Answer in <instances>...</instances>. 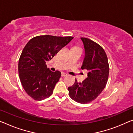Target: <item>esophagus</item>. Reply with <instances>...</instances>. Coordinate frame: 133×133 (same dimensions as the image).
Here are the masks:
<instances>
[{
    "mask_svg": "<svg viewBox=\"0 0 133 133\" xmlns=\"http://www.w3.org/2000/svg\"><path fill=\"white\" fill-rule=\"evenodd\" d=\"M66 76H67V74H66V73H64V72L62 73V77H66Z\"/></svg>",
    "mask_w": 133,
    "mask_h": 133,
    "instance_id": "34e87169",
    "label": "esophagus"
}]
</instances>
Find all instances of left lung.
Instances as JSON below:
<instances>
[{"instance_id":"left-lung-1","label":"left lung","mask_w":133,"mask_h":133,"mask_svg":"<svg viewBox=\"0 0 133 133\" xmlns=\"http://www.w3.org/2000/svg\"><path fill=\"white\" fill-rule=\"evenodd\" d=\"M85 56L81 68L88 71L87 77L82 83L75 80L68 87L69 95L74 101L86 104L99 96L107 85L109 66L107 54L102 47L90 39L81 37Z\"/></svg>"}]
</instances>
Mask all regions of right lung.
I'll return each instance as SVG.
<instances>
[{"label": "right lung", "instance_id": "1", "mask_svg": "<svg viewBox=\"0 0 133 133\" xmlns=\"http://www.w3.org/2000/svg\"><path fill=\"white\" fill-rule=\"evenodd\" d=\"M72 37L50 35L31 38L24 47L18 62V72L26 93L36 101L49 97L61 72H52L46 62L73 39Z\"/></svg>", "mask_w": 133, "mask_h": 133}]
</instances>
